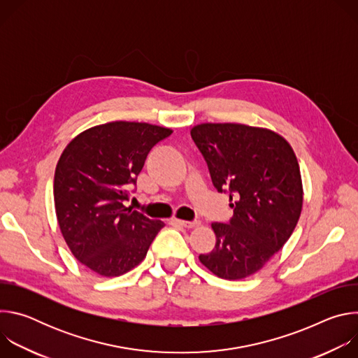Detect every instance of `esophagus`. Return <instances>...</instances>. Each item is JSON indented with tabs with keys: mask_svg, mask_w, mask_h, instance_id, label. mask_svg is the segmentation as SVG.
Segmentation results:
<instances>
[{
	"mask_svg": "<svg viewBox=\"0 0 358 358\" xmlns=\"http://www.w3.org/2000/svg\"><path fill=\"white\" fill-rule=\"evenodd\" d=\"M177 222L181 225V227H184V228H196V227H199V221H182V220H177Z\"/></svg>",
	"mask_w": 358,
	"mask_h": 358,
	"instance_id": "obj_1",
	"label": "esophagus"
}]
</instances>
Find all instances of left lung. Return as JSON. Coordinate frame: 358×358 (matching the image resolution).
Wrapping results in <instances>:
<instances>
[{"label":"left lung","mask_w":358,"mask_h":358,"mask_svg":"<svg viewBox=\"0 0 358 358\" xmlns=\"http://www.w3.org/2000/svg\"><path fill=\"white\" fill-rule=\"evenodd\" d=\"M191 137L218 192L235 198L229 222H214L215 248L199 255L214 275L238 280L282 249L299 221L303 188L290 144L278 133L238 123H202Z\"/></svg>","instance_id":"8db88e82"}]
</instances>
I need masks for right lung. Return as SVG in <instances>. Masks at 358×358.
<instances>
[{"label": "right lung", "instance_id": "obj_1", "mask_svg": "<svg viewBox=\"0 0 358 358\" xmlns=\"http://www.w3.org/2000/svg\"><path fill=\"white\" fill-rule=\"evenodd\" d=\"M171 129L112 122L76 136L64 150L54 180L61 232L75 258L106 278L137 266L164 222L124 206L150 150Z\"/></svg>", "mask_w": 358, "mask_h": 358}]
</instances>
